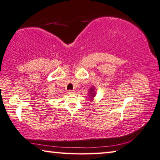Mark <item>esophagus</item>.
Returning a JSON list of instances; mask_svg holds the SVG:
<instances>
[{
    "label": "esophagus",
    "mask_w": 160,
    "mask_h": 160,
    "mask_svg": "<svg viewBox=\"0 0 160 160\" xmlns=\"http://www.w3.org/2000/svg\"><path fill=\"white\" fill-rule=\"evenodd\" d=\"M68 93L70 94H73L75 93V90H68Z\"/></svg>",
    "instance_id": "obj_1"
}]
</instances>
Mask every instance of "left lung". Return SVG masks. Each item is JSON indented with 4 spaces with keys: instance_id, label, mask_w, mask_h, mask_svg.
<instances>
[{
    "instance_id": "1",
    "label": "left lung",
    "mask_w": 160,
    "mask_h": 160,
    "mask_svg": "<svg viewBox=\"0 0 160 160\" xmlns=\"http://www.w3.org/2000/svg\"><path fill=\"white\" fill-rule=\"evenodd\" d=\"M93 92H94V89H93V88H92L91 90H90V92H91V93H90V94H92V97H94V93H92Z\"/></svg>"
}]
</instances>
